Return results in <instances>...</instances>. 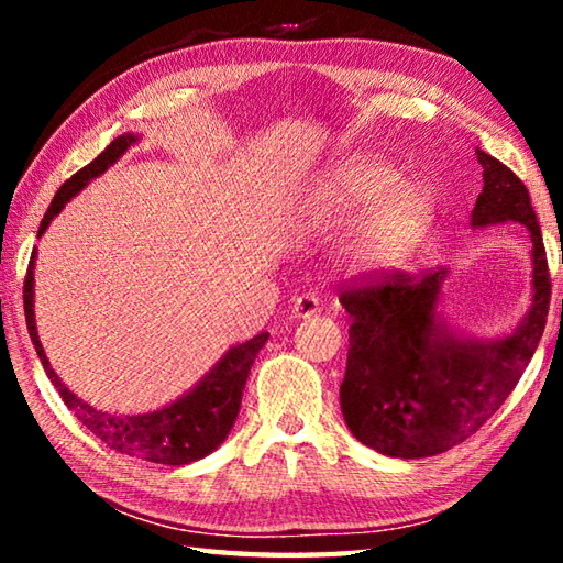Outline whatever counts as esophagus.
I'll return each instance as SVG.
<instances>
[{"label": "esophagus", "mask_w": 563, "mask_h": 563, "mask_svg": "<svg viewBox=\"0 0 563 563\" xmlns=\"http://www.w3.org/2000/svg\"><path fill=\"white\" fill-rule=\"evenodd\" d=\"M290 312L295 318H310V316H318L320 312V298L312 292H302L298 298L292 300L290 305Z\"/></svg>", "instance_id": "esophagus-1"}]
</instances>
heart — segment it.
<instances>
[{
    "instance_id": "b5f03b06",
    "label": "heart",
    "mask_w": 563,
    "mask_h": 563,
    "mask_svg": "<svg viewBox=\"0 0 563 563\" xmlns=\"http://www.w3.org/2000/svg\"><path fill=\"white\" fill-rule=\"evenodd\" d=\"M397 170L377 158H352L318 190L312 218L320 225L360 223L345 247L360 271H389L422 243L432 225V201L419 186L397 183Z\"/></svg>"
}]
</instances>
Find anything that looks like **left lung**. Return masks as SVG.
Masks as SVG:
<instances>
[{
	"label": "left lung",
	"instance_id": "left-lung-1",
	"mask_svg": "<svg viewBox=\"0 0 563 563\" xmlns=\"http://www.w3.org/2000/svg\"><path fill=\"white\" fill-rule=\"evenodd\" d=\"M484 188L472 225L514 221L531 233L533 302L517 332L487 345L450 335L434 320L444 271H383L340 292L350 312L340 405L350 432L387 456L419 460L462 444L504 405L544 335L551 278L531 198L509 166L476 148Z\"/></svg>",
	"mask_w": 563,
	"mask_h": 563
}]
</instances>
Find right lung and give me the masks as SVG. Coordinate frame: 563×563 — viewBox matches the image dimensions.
<instances>
[{"label": "right lung", "mask_w": 563, "mask_h": 563, "mask_svg": "<svg viewBox=\"0 0 563 563\" xmlns=\"http://www.w3.org/2000/svg\"><path fill=\"white\" fill-rule=\"evenodd\" d=\"M136 136L131 133H123V136L113 139L107 146V151L91 161V164L84 166L81 170L66 180V184L56 190L52 206L46 208L44 221L40 225V235L46 231L52 218L62 211L64 203L69 201L71 196L79 194V190L89 184L91 178L103 174L113 161H117L123 151H126ZM36 253V251H34ZM34 253L30 258V268L24 275V316H26V328H30V338L34 342L36 355H40L42 365L49 375L52 385L56 393L62 395L64 405L71 409L74 417L87 427L91 434H97L99 440L117 450L121 454L139 456V460L156 462V464H168V466H180L188 462L201 460V456L211 454L218 444H221L238 417V409H241V397L247 373H251V365L255 362L261 347L268 340V332H261L253 340L243 342V345H235L233 350L225 352V357L218 362V365L208 373L201 383H198L186 397H180L178 402L168 405L158 412L148 415H107L99 412V409L89 407L81 402L79 397L64 387V383L49 365V360L44 355V347L36 335V322H34Z\"/></svg>", "instance_id": "add662e5"}]
</instances>
